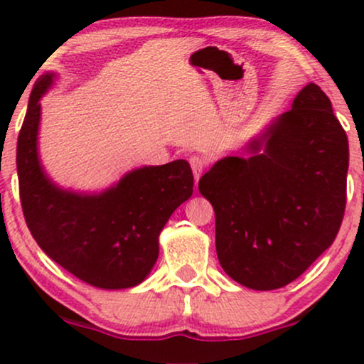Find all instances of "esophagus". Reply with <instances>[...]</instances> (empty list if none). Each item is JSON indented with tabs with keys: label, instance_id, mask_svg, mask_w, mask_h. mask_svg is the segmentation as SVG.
<instances>
[{
	"label": "esophagus",
	"instance_id": "34e87169",
	"mask_svg": "<svg viewBox=\"0 0 364 364\" xmlns=\"http://www.w3.org/2000/svg\"><path fill=\"white\" fill-rule=\"evenodd\" d=\"M190 166H191V171H193V174H195V181L198 183V179H200V176H202L203 169H205V161H203V159L198 157V156H191L190 157Z\"/></svg>",
	"mask_w": 364,
	"mask_h": 364
}]
</instances>
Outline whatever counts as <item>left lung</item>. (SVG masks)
<instances>
[{"instance_id": "obj_1", "label": "left lung", "mask_w": 364, "mask_h": 364, "mask_svg": "<svg viewBox=\"0 0 364 364\" xmlns=\"http://www.w3.org/2000/svg\"><path fill=\"white\" fill-rule=\"evenodd\" d=\"M217 161L198 190L215 212L224 272L255 291L298 279L336 240L346 210L349 144L315 83L245 147Z\"/></svg>"}]
</instances>
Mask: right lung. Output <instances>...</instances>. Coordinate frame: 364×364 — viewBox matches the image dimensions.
<instances>
[{
  "label": "right lung",
  "mask_w": 364,
  "mask_h": 364,
  "mask_svg": "<svg viewBox=\"0 0 364 364\" xmlns=\"http://www.w3.org/2000/svg\"><path fill=\"white\" fill-rule=\"evenodd\" d=\"M54 73L36 82L16 144L20 200L32 236L63 269L101 289L139 286L159 257V235L193 193V173L183 159L144 166L101 193L58 186L37 152L41 97Z\"/></svg>",
  "instance_id": "obj_1"
}]
</instances>
